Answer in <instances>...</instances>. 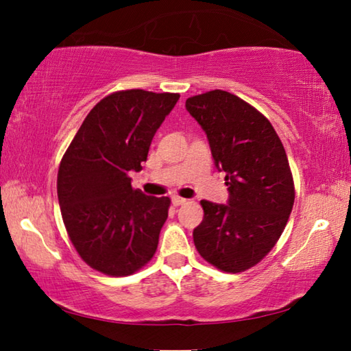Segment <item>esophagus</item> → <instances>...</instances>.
Instances as JSON below:
<instances>
[{
	"mask_svg": "<svg viewBox=\"0 0 351 351\" xmlns=\"http://www.w3.org/2000/svg\"><path fill=\"white\" fill-rule=\"evenodd\" d=\"M186 198H181V197H178V195H175V197H171V204L173 206H181V204H184L186 203Z\"/></svg>",
	"mask_w": 351,
	"mask_h": 351,
	"instance_id": "obj_1",
	"label": "esophagus"
}]
</instances>
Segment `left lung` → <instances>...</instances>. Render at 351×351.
Listing matches in <instances>:
<instances>
[{"mask_svg": "<svg viewBox=\"0 0 351 351\" xmlns=\"http://www.w3.org/2000/svg\"><path fill=\"white\" fill-rule=\"evenodd\" d=\"M186 110L206 133L229 192L228 204L201 201L195 246L218 269L237 274L257 265L288 223L294 182L287 152L268 119L228 91L190 97Z\"/></svg>", "mask_w": 351, "mask_h": 351, "instance_id": "8db88e82", "label": "left lung"}]
</instances>
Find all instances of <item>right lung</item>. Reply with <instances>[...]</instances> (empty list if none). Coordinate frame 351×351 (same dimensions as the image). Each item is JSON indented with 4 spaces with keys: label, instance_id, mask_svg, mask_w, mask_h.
Instances as JSON below:
<instances>
[{
    "label": "right lung",
    "instance_id": "add662e5",
    "mask_svg": "<svg viewBox=\"0 0 351 351\" xmlns=\"http://www.w3.org/2000/svg\"><path fill=\"white\" fill-rule=\"evenodd\" d=\"M180 94L127 90L94 106L64 153L57 176L58 204L68 235L91 268L130 276L156 252L169 217L167 197L132 187L154 133Z\"/></svg>",
    "mask_w": 351,
    "mask_h": 351
}]
</instances>
